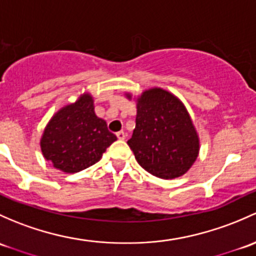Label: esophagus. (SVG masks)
<instances>
[{"instance_id":"esophagus-1","label":"esophagus","mask_w":256,"mask_h":256,"mask_svg":"<svg viewBox=\"0 0 256 256\" xmlns=\"http://www.w3.org/2000/svg\"><path fill=\"white\" fill-rule=\"evenodd\" d=\"M116 136H118V138H119V140H125L126 138V132H125V131H119V132L116 134Z\"/></svg>"}]
</instances>
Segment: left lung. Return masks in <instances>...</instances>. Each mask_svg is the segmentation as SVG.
<instances>
[{"instance_id":"obj_1","label":"left lung","mask_w":256,"mask_h":256,"mask_svg":"<svg viewBox=\"0 0 256 256\" xmlns=\"http://www.w3.org/2000/svg\"><path fill=\"white\" fill-rule=\"evenodd\" d=\"M128 144L140 166L160 179L184 176L200 150L186 108L162 88H150L137 98L136 126Z\"/></svg>"}]
</instances>
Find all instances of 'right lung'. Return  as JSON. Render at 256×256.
Segmentation results:
<instances>
[{
  "label": "right lung",
  "instance_id": "add662e5",
  "mask_svg": "<svg viewBox=\"0 0 256 256\" xmlns=\"http://www.w3.org/2000/svg\"><path fill=\"white\" fill-rule=\"evenodd\" d=\"M94 100L88 93L76 103L61 108L45 128L40 147L42 156L56 169L77 173L102 158L116 136L94 112Z\"/></svg>",
  "mask_w": 256,
  "mask_h": 256
}]
</instances>
